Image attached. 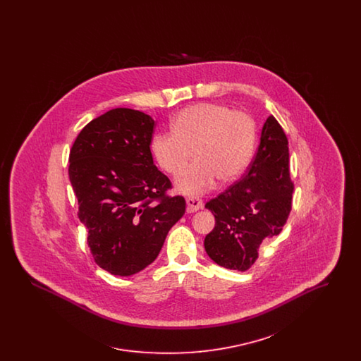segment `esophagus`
<instances>
[{"label": "esophagus", "mask_w": 361, "mask_h": 361, "mask_svg": "<svg viewBox=\"0 0 361 361\" xmlns=\"http://www.w3.org/2000/svg\"><path fill=\"white\" fill-rule=\"evenodd\" d=\"M203 200L200 197H196V196H189L187 197V209L188 212H195L200 208H203Z\"/></svg>", "instance_id": "obj_1"}]
</instances>
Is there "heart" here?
Wrapping results in <instances>:
<instances>
[{
  "mask_svg": "<svg viewBox=\"0 0 361 361\" xmlns=\"http://www.w3.org/2000/svg\"><path fill=\"white\" fill-rule=\"evenodd\" d=\"M172 131L158 133L152 139V153L165 172L180 173L176 187L183 193H202L235 181L246 169L255 149L256 128L252 118L228 105L202 103L180 111L171 124Z\"/></svg>",
  "mask_w": 361,
  "mask_h": 361,
  "instance_id": "1",
  "label": "heart"
}]
</instances>
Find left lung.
<instances>
[{
	"instance_id": "1",
	"label": "left lung",
	"mask_w": 361,
	"mask_h": 361,
	"mask_svg": "<svg viewBox=\"0 0 361 361\" xmlns=\"http://www.w3.org/2000/svg\"><path fill=\"white\" fill-rule=\"evenodd\" d=\"M288 139L274 116L261 131L247 173L207 202L215 227L207 234V255L218 265L245 272L258 258L261 242L283 230L292 208Z\"/></svg>"
}]
</instances>
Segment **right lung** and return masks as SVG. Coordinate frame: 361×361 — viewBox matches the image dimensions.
<instances>
[{
  "label": "right lung",
  "mask_w": 361,
  "mask_h": 361,
  "mask_svg": "<svg viewBox=\"0 0 361 361\" xmlns=\"http://www.w3.org/2000/svg\"><path fill=\"white\" fill-rule=\"evenodd\" d=\"M153 133L152 116L115 108L87 123L70 150V183L87 246L112 275L150 265L185 212V199L166 195L172 183L153 162Z\"/></svg>",
  "instance_id": "right-lung-1"
}]
</instances>
